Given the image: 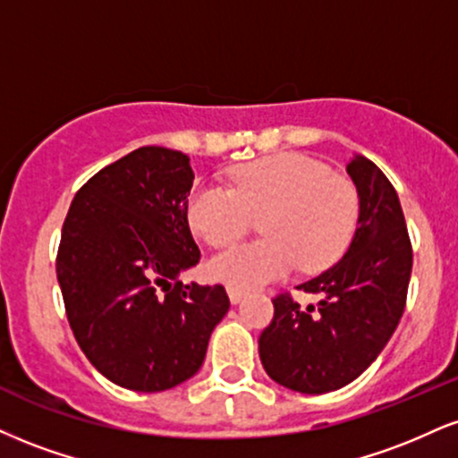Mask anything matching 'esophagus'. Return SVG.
Listing matches in <instances>:
<instances>
[{"label":"esophagus","mask_w":458,"mask_h":458,"mask_svg":"<svg viewBox=\"0 0 458 458\" xmlns=\"http://www.w3.org/2000/svg\"><path fill=\"white\" fill-rule=\"evenodd\" d=\"M228 296H230V302H233V305H239V302L247 296V292L245 290H239V288H233V285H228Z\"/></svg>","instance_id":"1"}]
</instances>
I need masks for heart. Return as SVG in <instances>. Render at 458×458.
Returning <instances> with one entry per match:
<instances>
[{
	"instance_id": "1",
	"label": "heart",
	"mask_w": 458,
	"mask_h": 458,
	"mask_svg": "<svg viewBox=\"0 0 458 458\" xmlns=\"http://www.w3.org/2000/svg\"><path fill=\"white\" fill-rule=\"evenodd\" d=\"M264 215L253 243L233 245L207 262L215 282L251 290L282 279L301 264L318 273L348 250L358 222V191L316 159L275 153L243 164L230 187L200 183L187 198V222L213 247L233 243Z\"/></svg>"
}]
</instances>
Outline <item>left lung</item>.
<instances>
[{"instance_id": "1", "label": "left lung", "mask_w": 458, "mask_h": 458, "mask_svg": "<svg viewBox=\"0 0 458 458\" xmlns=\"http://www.w3.org/2000/svg\"><path fill=\"white\" fill-rule=\"evenodd\" d=\"M358 228L345 256L299 290L318 294L302 310L288 294L273 301V322L258 339L268 377L302 394L348 386L386 348L405 310L411 243L399 196L371 159L354 156Z\"/></svg>"}]
</instances>
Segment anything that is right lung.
Returning a JSON list of instances; mask_svg holds the SVG:
<instances>
[{"instance_id": "obj_1", "label": "right lung", "mask_w": 458, "mask_h": 458, "mask_svg": "<svg viewBox=\"0 0 458 458\" xmlns=\"http://www.w3.org/2000/svg\"><path fill=\"white\" fill-rule=\"evenodd\" d=\"M190 157L140 147L72 200L57 282L81 350L110 382L159 393L190 379L230 310L224 285H183L200 250L187 224Z\"/></svg>"}]
</instances>
